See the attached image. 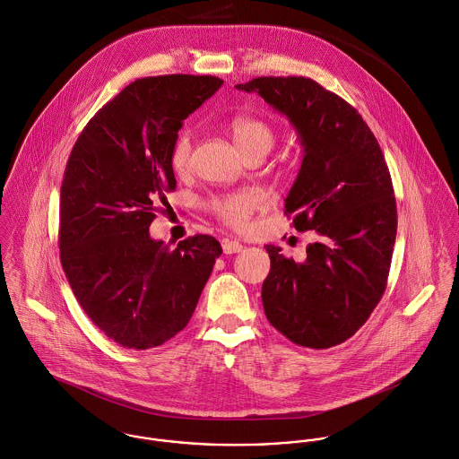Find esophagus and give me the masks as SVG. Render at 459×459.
Segmentation results:
<instances>
[{"label":"esophagus","mask_w":459,"mask_h":459,"mask_svg":"<svg viewBox=\"0 0 459 459\" xmlns=\"http://www.w3.org/2000/svg\"><path fill=\"white\" fill-rule=\"evenodd\" d=\"M221 248H223V254L230 255V254H239L241 250H243V245L239 243V241H232V239H225L223 243H221Z\"/></svg>","instance_id":"obj_1"}]
</instances>
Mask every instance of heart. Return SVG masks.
<instances>
[{"label": "heart", "instance_id": "heart-1", "mask_svg": "<svg viewBox=\"0 0 459 459\" xmlns=\"http://www.w3.org/2000/svg\"><path fill=\"white\" fill-rule=\"evenodd\" d=\"M229 128L238 150L245 158L252 154L265 156L276 143L274 126L267 119L258 116H238L230 121ZM192 153H194V135L192 132L183 130L176 135L169 152L170 169L176 174L188 172L192 165ZM255 205H256V199L252 194H232V195H225L211 201L212 212L225 225L234 229H243L248 223L255 211Z\"/></svg>", "mask_w": 459, "mask_h": 459}]
</instances>
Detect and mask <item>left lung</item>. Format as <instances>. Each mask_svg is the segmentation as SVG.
Wrapping results in <instances>:
<instances>
[{
  "instance_id": "1",
  "label": "left lung",
  "mask_w": 459,
  "mask_h": 459,
  "mask_svg": "<svg viewBox=\"0 0 459 459\" xmlns=\"http://www.w3.org/2000/svg\"><path fill=\"white\" fill-rule=\"evenodd\" d=\"M285 114L305 158L285 199L296 230L322 241L296 262L267 245L262 285L269 324L292 343L329 349L354 336L387 287L398 212L384 153L349 102L307 77H256L236 86Z\"/></svg>"
}]
</instances>
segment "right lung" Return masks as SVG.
Returning a JSON list of instances; mask_svg holds the SVG:
<instances>
[{
    "instance_id": "1",
    "label": "right lung",
    "mask_w": 459,
    "mask_h": 459,
    "mask_svg": "<svg viewBox=\"0 0 459 459\" xmlns=\"http://www.w3.org/2000/svg\"><path fill=\"white\" fill-rule=\"evenodd\" d=\"M221 84L185 74L137 79L90 119L66 161L61 265L86 315L125 349H153L183 331L221 255L205 234L176 248L150 238L176 188L172 141Z\"/></svg>"
}]
</instances>
